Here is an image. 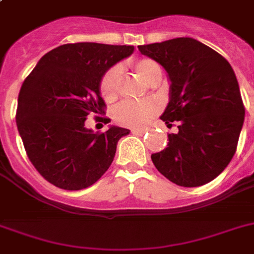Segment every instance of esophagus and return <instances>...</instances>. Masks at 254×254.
I'll use <instances>...</instances> for the list:
<instances>
[{
    "mask_svg": "<svg viewBox=\"0 0 254 254\" xmlns=\"http://www.w3.org/2000/svg\"><path fill=\"white\" fill-rule=\"evenodd\" d=\"M130 131L133 133V134H137V135H142L146 133V130H145V129H131Z\"/></svg>",
    "mask_w": 254,
    "mask_h": 254,
    "instance_id": "obj_1",
    "label": "esophagus"
}]
</instances>
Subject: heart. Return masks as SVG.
<instances>
[{
    "label": "heart",
    "mask_w": 254,
    "mask_h": 254,
    "mask_svg": "<svg viewBox=\"0 0 254 254\" xmlns=\"http://www.w3.org/2000/svg\"><path fill=\"white\" fill-rule=\"evenodd\" d=\"M135 72L142 77L146 83H150L157 75L161 73L159 65L151 59H139L133 63ZM120 73L119 67H112L104 73L100 92L107 103H112L117 99L120 92ZM159 112V105L153 100L145 101H125L117 107L115 111L116 123L127 127H143L150 123L151 119Z\"/></svg>",
    "instance_id": "obj_1"
}]
</instances>
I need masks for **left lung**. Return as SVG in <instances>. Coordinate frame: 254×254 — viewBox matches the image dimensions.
Returning <instances> with one entry per match:
<instances>
[{
  "instance_id": "8db88e82",
  "label": "left lung",
  "mask_w": 254,
  "mask_h": 254,
  "mask_svg": "<svg viewBox=\"0 0 254 254\" xmlns=\"http://www.w3.org/2000/svg\"><path fill=\"white\" fill-rule=\"evenodd\" d=\"M162 65L170 80L161 120L178 133L166 149L151 154L159 173L183 187H197L223 173L236 153L245 109L232 67L220 54L193 38L138 46Z\"/></svg>"
}]
</instances>
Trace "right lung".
I'll list each match as a JSON object with an SVG mask.
<instances>
[{"label":"right lung","instance_id":"1","mask_svg":"<svg viewBox=\"0 0 254 254\" xmlns=\"http://www.w3.org/2000/svg\"><path fill=\"white\" fill-rule=\"evenodd\" d=\"M133 51V46L68 43L43 55L26 77L18 96L17 127L27 157L46 181L63 190H83L109 169L119 139L130 130L111 125L95 133L85 120L104 113V73Z\"/></svg>","mask_w":254,"mask_h":254}]
</instances>
